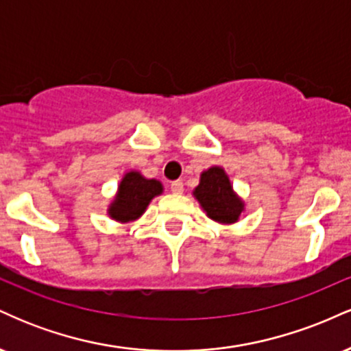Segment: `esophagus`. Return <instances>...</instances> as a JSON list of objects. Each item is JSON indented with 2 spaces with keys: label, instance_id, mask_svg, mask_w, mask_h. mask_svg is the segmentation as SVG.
<instances>
[{
  "label": "esophagus",
  "instance_id": "34e87169",
  "mask_svg": "<svg viewBox=\"0 0 351 351\" xmlns=\"http://www.w3.org/2000/svg\"><path fill=\"white\" fill-rule=\"evenodd\" d=\"M170 189L173 193H175V195H181V193H183V189H184V184H183V181H180V180H176V181H171V184H170Z\"/></svg>",
  "mask_w": 351,
  "mask_h": 351
}]
</instances>
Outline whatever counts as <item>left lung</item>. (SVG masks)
<instances>
[{
    "label": "left lung",
    "instance_id": "8db88e82",
    "mask_svg": "<svg viewBox=\"0 0 351 351\" xmlns=\"http://www.w3.org/2000/svg\"><path fill=\"white\" fill-rule=\"evenodd\" d=\"M195 196L211 219L219 223H234L243 211V203L232 191L226 173L221 168H209L201 175Z\"/></svg>",
    "mask_w": 351,
    "mask_h": 351
}]
</instances>
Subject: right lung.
Returning a JSON list of instances; mask_svg holds the SVG:
<instances>
[{
    "instance_id": "right-lung-1",
    "label": "right lung",
    "mask_w": 351,
    "mask_h": 351,
    "mask_svg": "<svg viewBox=\"0 0 351 351\" xmlns=\"http://www.w3.org/2000/svg\"><path fill=\"white\" fill-rule=\"evenodd\" d=\"M162 189L160 181L145 180L136 171L127 173L120 183L119 195L110 206V216L117 221L135 219L145 211L153 196L162 193Z\"/></svg>"
}]
</instances>
